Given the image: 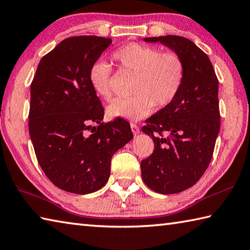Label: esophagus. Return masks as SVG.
Wrapping results in <instances>:
<instances>
[{
	"mask_svg": "<svg viewBox=\"0 0 250 250\" xmlns=\"http://www.w3.org/2000/svg\"><path fill=\"white\" fill-rule=\"evenodd\" d=\"M130 126H131V130H132V132H133L134 135H137L140 132V128H139V125L137 124H134V122H131Z\"/></svg>",
	"mask_w": 250,
	"mask_h": 250,
	"instance_id": "esophagus-1",
	"label": "esophagus"
}]
</instances>
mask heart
<instances>
[{"label": "heart", "instance_id": "obj_1", "mask_svg": "<svg viewBox=\"0 0 250 250\" xmlns=\"http://www.w3.org/2000/svg\"><path fill=\"white\" fill-rule=\"evenodd\" d=\"M111 59L124 73L135 75L131 98H120L107 108L110 118L140 120L151 113L154 106L165 108L178 96L186 78V63L175 51H164L144 43H129L116 49ZM113 69L104 61L93 63L88 72L89 84L99 97L112 98Z\"/></svg>", "mask_w": 250, "mask_h": 250}]
</instances>
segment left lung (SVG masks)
I'll return each mask as SVG.
<instances>
[{
  "mask_svg": "<svg viewBox=\"0 0 250 250\" xmlns=\"http://www.w3.org/2000/svg\"><path fill=\"white\" fill-rule=\"evenodd\" d=\"M144 40L165 44L186 63L178 96L142 128L154 141L153 153L141 162L143 181L155 192L178 193L192 187L212 160L221 124L219 80L210 59L191 40L171 35Z\"/></svg>",
  "mask_w": 250,
  "mask_h": 250,
  "instance_id": "obj_1",
  "label": "left lung"
}]
</instances>
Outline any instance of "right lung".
Instances as JSON below:
<instances>
[{"mask_svg":"<svg viewBox=\"0 0 250 250\" xmlns=\"http://www.w3.org/2000/svg\"><path fill=\"white\" fill-rule=\"evenodd\" d=\"M111 39L66 38L40 60L30 85L28 125L40 167L67 192L86 194L106 185L111 157L133 138L121 118L103 122L104 108L88 72Z\"/></svg>","mask_w":250,"mask_h":250,"instance_id":"obj_1","label":"right lung"}]
</instances>
